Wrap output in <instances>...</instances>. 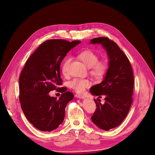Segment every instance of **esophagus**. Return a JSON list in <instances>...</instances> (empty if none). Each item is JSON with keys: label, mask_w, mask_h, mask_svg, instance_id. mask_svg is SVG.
Wrapping results in <instances>:
<instances>
[{"label": "esophagus", "mask_w": 155, "mask_h": 155, "mask_svg": "<svg viewBox=\"0 0 155 155\" xmlns=\"http://www.w3.org/2000/svg\"><path fill=\"white\" fill-rule=\"evenodd\" d=\"M75 97L78 98H80V99H83L84 98V96L83 95H81V94H75Z\"/></svg>", "instance_id": "obj_1"}]
</instances>
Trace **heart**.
Here are the masks:
<instances>
[{
  "instance_id": "heart-1",
  "label": "heart",
  "mask_w": 155,
  "mask_h": 155,
  "mask_svg": "<svg viewBox=\"0 0 155 155\" xmlns=\"http://www.w3.org/2000/svg\"><path fill=\"white\" fill-rule=\"evenodd\" d=\"M78 58L87 68H90L91 74L97 78H101L107 71L108 66L103 61H98V56L93 51L86 50L78 54ZM71 61L70 58H66L62 66V72L64 75L67 74V69ZM89 80L86 79L76 78L70 82V86L78 93H81L90 84Z\"/></svg>"
}]
</instances>
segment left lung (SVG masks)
Returning a JSON list of instances; mask_svg holds the SVG:
<instances>
[{
	"mask_svg": "<svg viewBox=\"0 0 155 155\" xmlns=\"http://www.w3.org/2000/svg\"><path fill=\"white\" fill-rule=\"evenodd\" d=\"M91 44H100L107 51L108 68L104 80L90 88V93L101 98L104 104L94 100L97 108L91 120L100 129L109 130L117 127L126 117L132 102L134 75L127 56L117 44L108 38L98 37Z\"/></svg>",
	"mask_w": 155,
	"mask_h": 155,
	"instance_id": "left-lung-1",
	"label": "left lung"
}]
</instances>
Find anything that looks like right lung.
Listing matches in <instances>:
<instances>
[{
    "mask_svg": "<svg viewBox=\"0 0 155 155\" xmlns=\"http://www.w3.org/2000/svg\"><path fill=\"white\" fill-rule=\"evenodd\" d=\"M81 43L48 40L41 43L26 61L19 79L21 107L28 120L41 131L57 129L64 119L65 108L74 98L62 85L60 65L71 49ZM56 89L63 94L57 100L50 97Z\"/></svg>",
    "mask_w": 155,
    "mask_h": 155,
    "instance_id": "1",
    "label": "right lung"
}]
</instances>
